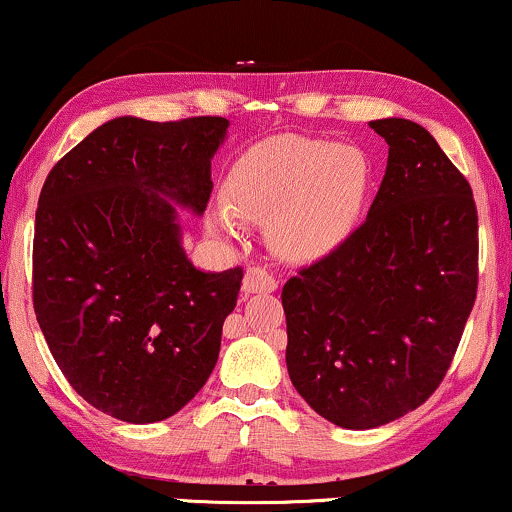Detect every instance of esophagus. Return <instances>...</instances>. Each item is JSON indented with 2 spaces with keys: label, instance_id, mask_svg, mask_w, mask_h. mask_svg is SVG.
Wrapping results in <instances>:
<instances>
[{
  "label": "esophagus",
  "instance_id": "34e87169",
  "mask_svg": "<svg viewBox=\"0 0 512 512\" xmlns=\"http://www.w3.org/2000/svg\"><path fill=\"white\" fill-rule=\"evenodd\" d=\"M277 289V280L273 273H268L266 268H249L244 275L242 282V294L251 296V294H270Z\"/></svg>",
  "mask_w": 512,
  "mask_h": 512
}]
</instances>
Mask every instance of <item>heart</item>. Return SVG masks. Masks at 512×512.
Masks as SVG:
<instances>
[{
	"mask_svg": "<svg viewBox=\"0 0 512 512\" xmlns=\"http://www.w3.org/2000/svg\"><path fill=\"white\" fill-rule=\"evenodd\" d=\"M372 166L353 144L277 135L246 149L223 182L225 211L211 230L237 235L239 220L266 223L268 242L287 261L311 263L337 251L368 201Z\"/></svg>",
	"mask_w": 512,
	"mask_h": 512,
	"instance_id": "b5f03b06",
	"label": "heart"
}]
</instances>
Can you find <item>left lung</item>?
I'll list each match as a JSON object with an SVG mask.
<instances>
[{"mask_svg":"<svg viewBox=\"0 0 512 512\" xmlns=\"http://www.w3.org/2000/svg\"><path fill=\"white\" fill-rule=\"evenodd\" d=\"M389 144L368 218L282 287L294 389L344 430H372L444 380L477 296L468 180L422 125L370 121Z\"/></svg>","mask_w":512,"mask_h":512,"instance_id":"obj_1","label":"left lung"}]
</instances>
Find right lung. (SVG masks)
Here are the masks:
<instances>
[{"label": "right lung", "mask_w": 512, "mask_h": 512, "mask_svg": "<svg viewBox=\"0 0 512 512\" xmlns=\"http://www.w3.org/2000/svg\"><path fill=\"white\" fill-rule=\"evenodd\" d=\"M227 125L218 116L113 118L44 180L33 244L37 323L71 387L111 418H170L218 363L242 268L194 266L180 213L204 216Z\"/></svg>", "instance_id": "add662e5"}]
</instances>
